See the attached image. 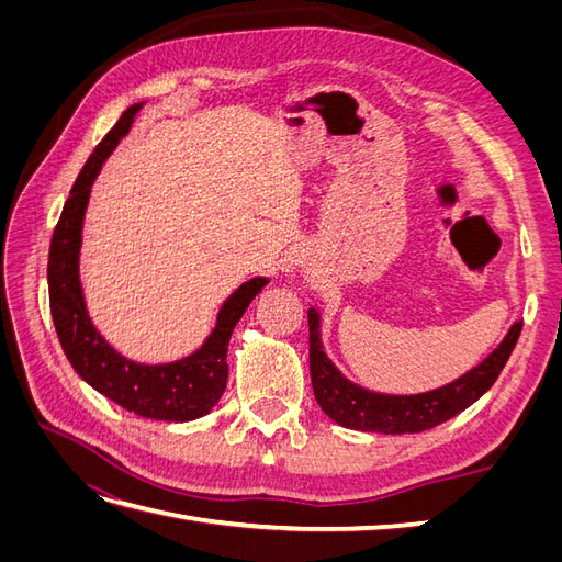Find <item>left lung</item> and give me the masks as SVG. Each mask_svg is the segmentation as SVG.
<instances>
[{"label":"left lung","mask_w":562,"mask_h":562,"mask_svg":"<svg viewBox=\"0 0 562 562\" xmlns=\"http://www.w3.org/2000/svg\"><path fill=\"white\" fill-rule=\"evenodd\" d=\"M310 372L316 403L335 424L372 434H417L459 415L495 384L512 356L522 321H514L497 349L457 380L419 394H384L351 382L323 349L321 312L310 307Z\"/></svg>","instance_id":"1"}]
</instances>
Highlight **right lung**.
I'll list each match as a JSON object with an SVG mask.
<instances>
[{
	"mask_svg": "<svg viewBox=\"0 0 562 562\" xmlns=\"http://www.w3.org/2000/svg\"><path fill=\"white\" fill-rule=\"evenodd\" d=\"M143 105L145 103H135L122 114L103 143L95 147L89 161L83 164L70 199L65 201L48 248V302L67 361L98 394L147 419L190 422L209 415L223 396L227 386V345L232 330L255 295L262 293L269 279L252 277L236 288L220 304L215 326L201 347L176 361H133L128 356L119 353L95 328L79 274L83 217H87L91 187L100 168L119 140L131 131L135 114L143 110Z\"/></svg>",
	"mask_w": 562,
	"mask_h": 562,
	"instance_id": "add662e5",
	"label": "right lung"
}]
</instances>
